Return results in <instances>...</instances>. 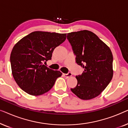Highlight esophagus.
<instances>
[{
	"mask_svg": "<svg viewBox=\"0 0 128 128\" xmlns=\"http://www.w3.org/2000/svg\"><path fill=\"white\" fill-rule=\"evenodd\" d=\"M64 77H65L66 78H70V77H71L72 76V73L70 72H69L68 73H66V74H64Z\"/></svg>",
	"mask_w": 128,
	"mask_h": 128,
	"instance_id": "obj_1",
	"label": "esophagus"
}]
</instances>
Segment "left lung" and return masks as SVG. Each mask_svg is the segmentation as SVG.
I'll list each match as a JSON object with an SVG mask.
<instances>
[{
  "instance_id": "obj_1",
  "label": "left lung",
  "mask_w": 128,
  "mask_h": 128,
  "mask_svg": "<svg viewBox=\"0 0 128 128\" xmlns=\"http://www.w3.org/2000/svg\"><path fill=\"white\" fill-rule=\"evenodd\" d=\"M76 62L84 69L76 76L78 84L70 90L80 99L94 98L107 87L113 76V56L109 47L88 30L68 33Z\"/></svg>"
}]
</instances>
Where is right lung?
<instances>
[{"label":"right lung","mask_w":128,"mask_h":128,"mask_svg":"<svg viewBox=\"0 0 128 128\" xmlns=\"http://www.w3.org/2000/svg\"><path fill=\"white\" fill-rule=\"evenodd\" d=\"M66 36V34L34 31L14 46L10 55L12 74L22 90L39 96L52 88L62 73L43 64L51 60L54 49L65 41Z\"/></svg>","instance_id":"right-lung-1"}]
</instances>
